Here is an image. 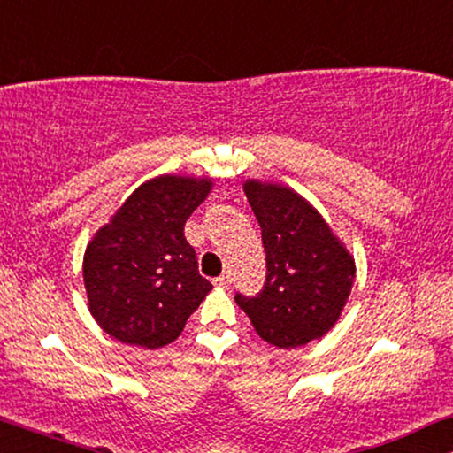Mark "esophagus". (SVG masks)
<instances>
[{"label":"esophagus","mask_w":453,"mask_h":453,"mask_svg":"<svg viewBox=\"0 0 453 453\" xmlns=\"http://www.w3.org/2000/svg\"><path fill=\"white\" fill-rule=\"evenodd\" d=\"M214 284H216V287L226 288L228 284H231V274H220L219 278H214Z\"/></svg>","instance_id":"obj_1"}]
</instances>
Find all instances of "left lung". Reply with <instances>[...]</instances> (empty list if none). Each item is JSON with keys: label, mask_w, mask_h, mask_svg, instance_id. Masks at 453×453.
Masks as SVG:
<instances>
[{"label": "left lung", "mask_w": 453, "mask_h": 453, "mask_svg": "<svg viewBox=\"0 0 453 453\" xmlns=\"http://www.w3.org/2000/svg\"><path fill=\"white\" fill-rule=\"evenodd\" d=\"M243 189L262 228L265 282L257 295L237 293L234 301L265 342L305 346L338 321L355 282V259L293 189L259 181Z\"/></svg>", "instance_id": "left-lung-1"}]
</instances>
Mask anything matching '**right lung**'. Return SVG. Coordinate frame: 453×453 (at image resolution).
Returning a JSON list of instances; mask_svg holds the SVG:
<instances>
[{"instance_id":"right-lung-1","label":"right lung","mask_w":453,"mask_h":453,"mask_svg":"<svg viewBox=\"0 0 453 453\" xmlns=\"http://www.w3.org/2000/svg\"><path fill=\"white\" fill-rule=\"evenodd\" d=\"M210 179L163 175L140 185L84 253L90 313L126 344L160 349L212 290L183 226L206 200Z\"/></svg>"}]
</instances>
